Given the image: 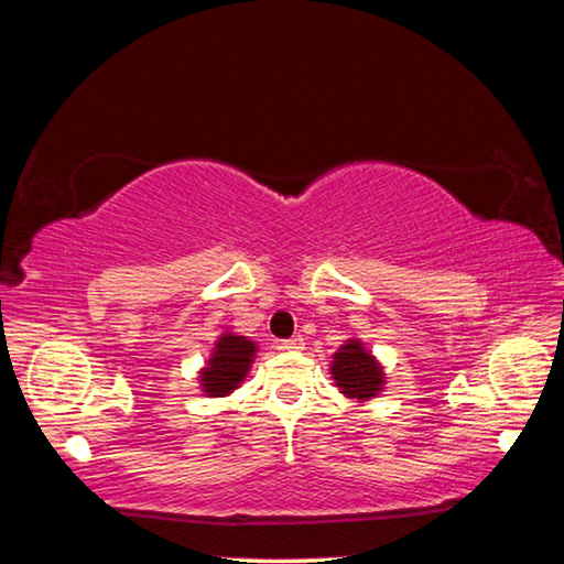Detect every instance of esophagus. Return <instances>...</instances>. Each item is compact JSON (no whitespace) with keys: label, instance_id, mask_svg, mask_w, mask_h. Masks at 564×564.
Listing matches in <instances>:
<instances>
[{"label":"esophagus","instance_id":"esophagus-1","mask_svg":"<svg viewBox=\"0 0 564 564\" xmlns=\"http://www.w3.org/2000/svg\"><path fill=\"white\" fill-rule=\"evenodd\" d=\"M279 348H281V350H285V352H295V350H301V348H303V338H301V336H293V338H289V340H281V343H279Z\"/></svg>","mask_w":564,"mask_h":564}]
</instances>
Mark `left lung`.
Here are the masks:
<instances>
[{
	"instance_id": "obj_1",
	"label": "left lung",
	"mask_w": 564,
	"mask_h": 564,
	"mask_svg": "<svg viewBox=\"0 0 564 564\" xmlns=\"http://www.w3.org/2000/svg\"><path fill=\"white\" fill-rule=\"evenodd\" d=\"M330 376L336 380L338 390L350 400L366 403L376 398L386 386V373L373 352L362 346L360 338H348L333 352Z\"/></svg>"
}]
</instances>
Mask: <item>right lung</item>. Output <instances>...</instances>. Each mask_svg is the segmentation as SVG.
I'll list each match as a JSON object with an SVG mask.
<instances>
[{"label":"right lung","instance_id":"1","mask_svg":"<svg viewBox=\"0 0 564 564\" xmlns=\"http://www.w3.org/2000/svg\"><path fill=\"white\" fill-rule=\"evenodd\" d=\"M259 346L251 338L238 336V333L226 330L214 343V352L208 356L206 366L198 370V383L208 398L231 395L234 390L243 383V378L251 370Z\"/></svg>","mask_w":564,"mask_h":564}]
</instances>
